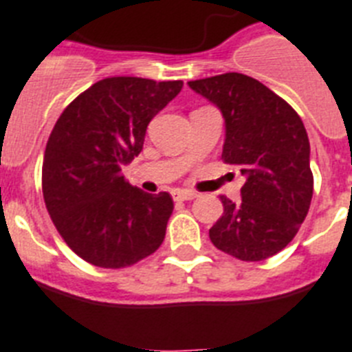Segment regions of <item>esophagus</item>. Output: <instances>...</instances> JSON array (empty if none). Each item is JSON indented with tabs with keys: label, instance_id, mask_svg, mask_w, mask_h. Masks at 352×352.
Returning a JSON list of instances; mask_svg holds the SVG:
<instances>
[{
	"label": "esophagus",
	"instance_id": "obj_1",
	"mask_svg": "<svg viewBox=\"0 0 352 352\" xmlns=\"http://www.w3.org/2000/svg\"><path fill=\"white\" fill-rule=\"evenodd\" d=\"M173 197L174 201H190V199L197 197V194L192 192V190H182V188H178V190H173Z\"/></svg>",
	"mask_w": 352,
	"mask_h": 352
}]
</instances>
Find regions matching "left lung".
Listing matches in <instances>:
<instances>
[{
  "label": "left lung",
  "instance_id": "8db88e82",
  "mask_svg": "<svg viewBox=\"0 0 352 352\" xmlns=\"http://www.w3.org/2000/svg\"><path fill=\"white\" fill-rule=\"evenodd\" d=\"M188 86L221 109V158L246 176L243 201L221 196L225 212L208 232L210 241L239 261L268 259L292 243L311 205L306 127L284 98L248 75L230 72Z\"/></svg>",
  "mask_w": 352,
  "mask_h": 352
}]
</instances>
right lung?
<instances>
[{
    "label": "right lung",
    "mask_w": 352,
    "mask_h": 352,
    "mask_svg": "<svg viewBox=\"0 0 352 352\" xmlns=\"http://www.w3.org/2000/svg\"><path fill=\"white\" fill-rule=\"evenodd\" d=\"M182 80H98L66 106L43 160V197L66 245L98 268H127L164 243L174 203L122 174L140 155L149 122L182 91Z\"/></svg>",
    "instance_id": "add662e5"
}]
</instances>
